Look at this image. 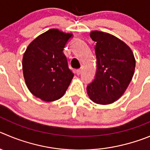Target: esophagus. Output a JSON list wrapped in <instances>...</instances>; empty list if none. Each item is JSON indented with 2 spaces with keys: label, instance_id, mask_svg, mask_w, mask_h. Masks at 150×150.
Masks as SVG:
<instances>
[{
  "label": "esophagus",
  "instance_id": "1",
  "mask_svg": "<svg viewBox=\"0 0 150 150\" xmlns=\"http://www.w3.org/2000/svg\"><path fill=\"white\" fill-rule=\"evenodd\" d=\"M81 72H82L81 69H78L75 70V73H76L77 75H80V74L81 73Z\"/></svg>",
  "mask_w": 150,
  "mask_h": 150
}]
</instances>
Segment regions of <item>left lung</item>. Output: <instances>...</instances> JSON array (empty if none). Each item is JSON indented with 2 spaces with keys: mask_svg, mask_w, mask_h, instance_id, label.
<instances>
[{
  "mask_svg": "<svg viewBox=\"0 0 150 150\" xmlns=\"http://www.w3.org/2000/svg\"><path fill=\"white\" fill-rule=\"evenodd\" d=\"M90 37L96 42L97 72L87 86V94L94 103L110 104L128 87L135 72V57L127 43L112 35L96 30Z\"/></svg>",
  "mask_w": 150,
  "mask_h": 150,
  "instance_id": "obj_1",
  "label": "left lung"
}]
</instances>
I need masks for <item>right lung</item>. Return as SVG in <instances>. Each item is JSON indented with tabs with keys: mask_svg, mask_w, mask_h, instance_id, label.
<instances>
[{
	"mask_svg": "<svg viewBox=\"0 0 150 150\" xmlns=\"http://www.w3.org/2000/svg\"><path fill=\"white\" fill-rule=\"evenodd\" d=\"M72 33L51 29L38 36L26 48L22 67L25 83L35 97L44 101L61 98L74 76L63 52Z\"/></svg>",
	"mask_w": 150,
	"mask_h": 150,
	"instance_id": "1",
	"label": "right lung"
}]
</instances>
